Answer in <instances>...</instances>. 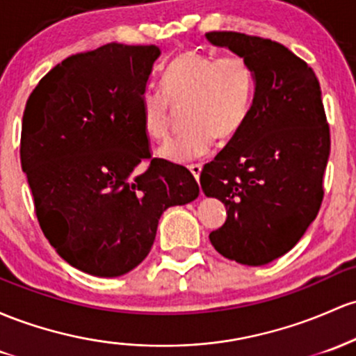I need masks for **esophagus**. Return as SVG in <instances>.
Segmentation results:
<instances>
[{
    "label": "esophagus",
    "instance_id": "34e87169",
    "mask_svg": "<svg viewBox=\"0 0 356 356\" xmlns=\"http://www.w3.org/2000/svg\"><path fill=\"white\" fill-rule=\"evenodd\" d=\"M189 170H191V174L194 175V179L199 181V175H201L202 165H199V163H193V165H189Z\"/></svg>",
    "mask_w": 356,
    "mask_h": 356
}]
</instances>
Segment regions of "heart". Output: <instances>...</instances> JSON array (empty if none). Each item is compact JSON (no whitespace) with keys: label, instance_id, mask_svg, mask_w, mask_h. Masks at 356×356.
<instances>
[{"label":"heart","instance_id":"obj_1","mask_svg":"<svg viewBox=\"0 0 356 356\" xmlns=\"http://www.w3.org/2000/svg\"><path fill=\"white\" fill-rule=\"evenodd\" d=\"M255 97V72L243 56L216 57L199 50H184L163 72L162 89L142 95L143 128L155 140L170 134V109L184 106L187 130L169 140L160 155L175 163L202 159L214 138L228 142L247 123Z\"/></svg>","mask_w":356,"mask_h":356}]
</instances>
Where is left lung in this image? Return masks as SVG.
Listing matches in <instances>:
<instances>
[{"instance_id": "left-lung-1", "label": "left lung", "mask_w": 356, "mask_h": 356, "mask_svg": "<svg viewBox=\"0 0 356 356\" xmlns=\"http://www.w3.org/2000/svg\"><path fill=\"white\" fill-rule=\"evenodd\" d=\"M206 38L243 56L255 72L247 123L201 172L204 194L228 213L209 240L226 259L265 265L298 243L321 208L331 147L321 88L279 42L238 32Z\"/></svg>"}]
</instances>
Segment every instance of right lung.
Here are the masks:
<instances>
[{"instance_id":"add662e5","label":"right lung","mask_w":356,"mask_h":356,"mask_svg":"<svg viewBox=\"0 0 356 356\" xmlns=\"http://www.w3.org/2000/svg\"><path fill=\"white\" fill-rule=\"evenodd\" d=\"M155 45L106 44L45 74L23 111L19 159L47 240L72 267L118 277L142 264L162 213L199 196L182 165L152 157L142 95ZM142 161L149 167L136 170Z\"/></svg>"}]
</instances>
